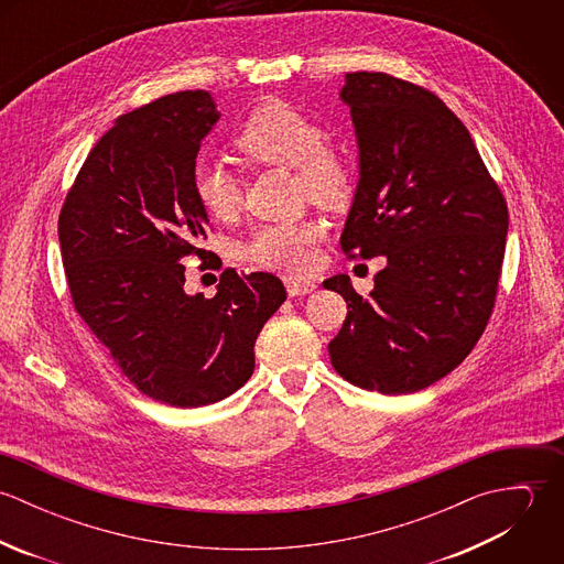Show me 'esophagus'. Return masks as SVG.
<instances>
[{"instance_id": "34e87169", "label": "esophagus", "mask_w": 564, "mask_h": 564, "mask_svg": "<svg viewBox=\"0 0 564 564\" xmlns=\"http://www.w3.org/2000/svg\"><path fill=\"white\" fill-rule=\"evenodd\" d=\"M284 284H286V291H289L291 297L308 295V293H313V291L317 289L315 282H311V280H300V278H286Z\"/></svg>"}]
</instances>
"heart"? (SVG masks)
<instances>
[{
    "mask_svg": "<svg viewBox=\"0 0 564 564\" xmlns=\"http://www.w3.org/2000/svg\"><path fill=\"white\" fill-rule=\"evenodd\" d=\"M237 148L249 161L297 171L302 191L315 202L334 204L349 191V171L332 150L322 126L291 104L273 101L258 108L241 132ZM197 204L219 221H228L241 206V184L221 161H199L193 171ZM325 237L319 219L278 221L256 228L241 245V256L262 269L308 273L317 264V245Z\"/></svg>",
    "mask_w": 564,
    "mask_h": 564,
    "instance_id": "heart-1",
    "label": "heart"
}]
</instances>
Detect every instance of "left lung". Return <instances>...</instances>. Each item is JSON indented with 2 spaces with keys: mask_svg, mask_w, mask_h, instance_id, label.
Segmentation results:
<instances>
[{
  "mask_svg": "<svg viewBox=\"0 0 564 564\" xmlns=\"http://www.w3.org/2000/svg\"><path fill=\"white\" fill-rule=\"evenodd\" d=\"M358 184L343 251L384 256L362 297L338 273L323 282L347 302L329 360L354 387L416 393L454 371L492 313L508 208L463 121L430 90L387 74H347Z\"/></svg>",
  "mask_w": 564,
  "mask_h": 564,
  "instance_id": "obj_1",
  "label": "left lung"
}]
</instances>
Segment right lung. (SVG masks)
I'll use <instances>...</instances> for the list:
<instances>
[{
  "mask_svg": "<svg viewBox=\"0 0 564 564\" xmlns=\"http://www.w3.org/2000/svg\"><path fill=\"white\" fill-rule=\"evenodd\" d=\"M206 90H182L115 121L82 164L58 219L69 291L121 373L175 408L221 402L251 378L253 345L286 300L271 273L226 269L215 297L184 291L180 260L206 249L193 193L202 141L219 121Z\"/></svg>",
  "mask_w": 564,
  "mask_h": 564,
  "instance_id": "add662e5",
  "label": "right lung"
}]
</instances>
